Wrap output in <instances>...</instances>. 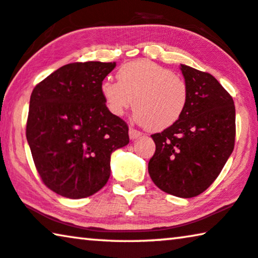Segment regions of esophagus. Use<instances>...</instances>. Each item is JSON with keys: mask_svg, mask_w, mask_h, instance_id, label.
Returning <instances> with one entry per match:
<instances>
[{"mask_svg": "<svg viewBox=\"0 0 258 258\" xmlns=\"http://www.w3.org/2000/svg\"><path fill=\"white\" fill-rule=\"evenodd\" d=\"M128 136H130V139L131 140H134V139H137V138H139L141 136V132H139V131L136 130V128H133V127H130Z\"/></svg>", "mask_w": 258, "mask_h": 258, "instance_id": "1", "label": "esophagus"}]
</instances>
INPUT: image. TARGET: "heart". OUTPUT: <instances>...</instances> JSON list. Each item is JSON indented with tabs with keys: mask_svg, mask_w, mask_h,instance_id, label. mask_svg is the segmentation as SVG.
Returning a JSON list of instances; mask_svg holds the SVG:
<instances>
[{
	"mask_svg": "<svg viewBox=\"0 0 258 258\" xmlns=\"http://www.w3.org/2000/svg\"><path fill=\"white\" fill-rule=\"evenodd\" d=\"M118 82L105 79L100 92L112 114L122 115L133 105L134 119L150 131L168 128L183 114L188 86L169 69L148 59L122 64Z\"/></svg>",
	"mask_w": 258,
	"mask_h": 258,
	"instance_id": "obj_1",
	"label": "heart"
}]
</instances>
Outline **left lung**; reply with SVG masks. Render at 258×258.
<instances>
[{"label":"left lung","instance_id":"8db88e82","mask_svg":"<svg viewBox=\"0 0 258 258\" xmlns=\"http://www.w3.org/2000/svg\"><path fill=\"white\" fill-rule=\"evenodd\" d=\"M188 101L175 124L152 134L154 155L148 173L165 193L189 199L219 176L235 145L233 97L208 72L181 64Z\"/></svg>","mask_w":258,"mask_h":258}]
</instances>
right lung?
I'll return each mask as SVG.
<instances>
[{
	"label": "right lung",
	"mask_w": 258,
	"mask_h": 258,
	"mask_svg": "<svg viewBox=\"0 0 258 258\" xmlns=\"http://www.w3.org/2000/svg\"><path fill=\"white\" fill-rule=\"evenodd\" d=\"M115 61L70 63L32 90L27 140L43 183L58 195L83 199L106 184L111 154L130 143L128 126L100 92Z\"/></svg>",
	"instance_id": "1"
}]
</instances>
